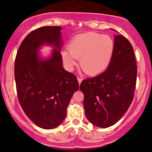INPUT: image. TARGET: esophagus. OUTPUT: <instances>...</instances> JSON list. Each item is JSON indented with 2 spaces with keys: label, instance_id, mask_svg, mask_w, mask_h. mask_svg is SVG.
<instances>
[{
  "label": "esophagus",
  "instance_id": "esophagus-1",
  "mask_svg": "<svg viewBox=\"0 0 152 152\" xmlns=\"http://www.w3.org/2000/svg\"><path fill=\"white\" fill-rule=\"evenodd\" d=\"M77 80H78V82H79V84L80 85L81 82H82V78H80V77H78Z\"/></svg>",
  "mask_w": 152,
  "mask_h": 152
}]
</instances>
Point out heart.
<instances>
[{
	"label": "heart",
	"instance_id": "b5f03b06",
	"mask_svg": "<svg viewBox=\"0 0 152 152\" xmlns=\"http://www.w3.org/2000/svg\"><path fill=\"white\" fill-rule=\"evenodd\" d=\"M115 44L108 35L89 32L75 37L69 44V49L62 51L66 66L71 69L80 59V66L85 73L96 75L102 73L110 63Z\"/></svg>",
	"mask_w": 152,
	"mask_h": 152
}]
</instances>
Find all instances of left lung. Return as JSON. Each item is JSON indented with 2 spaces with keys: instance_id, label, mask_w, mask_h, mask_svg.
Listing matches in <instances>:
<instances>
[{
  "instance_id": "obj_1",
  "label": "left lung",
  "mask_w": 152,
  "mask_h": 152,
  "mask_svg": "<svg viewBox=\"0 0 152 152\" xmlns=\"http://www.w3.org/2000/svg\"><path fill=\"white\" fill-rule=\"evenodd\" d=\"M137 69L132 44L122 35H116L114 52L107 70L84 79L80 85L85 115L93 125L111 126L127 111L134 99Z\"/></svg>"
}]
</instances>
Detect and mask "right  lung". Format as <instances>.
Returning <instances> with one entry per match:
<instances>
[{"instance_id":"right-lung-1","label":"right lung","mask_w":152,"mask_h":152,"mask_svg":"<svg viewBox=\"0 0 152 152\" xmlns=\"http://www.w3.org/2000/svg\"><path fill=\"white\" fill-rule=\"evenodd\" d=\"M60 26H43L28 34L18 48L15 78L19 103L28 118L39 127L50 129L66 117L72 96L79 90L74 74L62 67ZM55 49L48 60L37 52L42 45Z\"/></svg>"}]
</instances>
